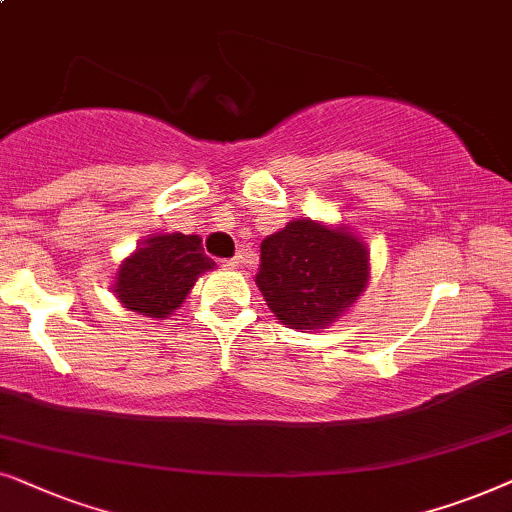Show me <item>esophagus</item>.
<instances>
[{
	"mask_svg": "<svg viewBox=\"0 0 512 512\" xmlns=\"http://www.w3.org/2000/svg\"><path fill=\"white\" fill-rule=\"evenodd\" d=\"M243 260H245L243 252H238L236 257H231V260L224 262V267H229V269H238V267H241V264H243Z\"/></svg>",
	"mask_w": 512,
	"mask_h": 512,
	"instance_id": "34e87169",
	"label": "esophagus"
}]
</instances>
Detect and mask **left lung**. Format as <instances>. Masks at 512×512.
Instances as JSON below:
<instances>
[{"label":"left lung","mask_w":512,"mask_h":512,"mask_svg":"<svg viewBox=\"0 0 512 512\" xmlns=\"http://www.w3.org/2000/svg\"><path fill=\"white\" fill-rule=\"evenodd\" d=\"M255 283L292 330H323L351 309L370 278V252L349 227L292 220L260 245Z\"/></svg>","instance_id":"left-lung-1"}]
</instances>
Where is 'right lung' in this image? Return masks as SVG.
<instances>
[{
	"label": "right lung",
	"instance_id": "right-lung-1",
	"mask_svg": "<svg viewBox=\"0 0 512 512\" xmlns=\"http://www.w3.org/2000/svg\"><path fill=\"white\" fill-rule=\"evenodd\" d=\"M215 269L203 255L199 236L161 234L142 243L117 271L114 295L128 311L147 318H168L185 302L196 278Z\"/></svg>",
	"mask_w": 512,
	"mask_h": 512
}]
</instances>
